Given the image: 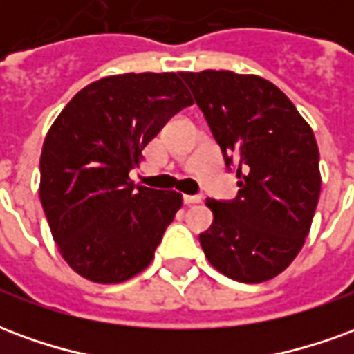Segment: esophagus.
<instances>
[{
    "instance_id": "1",
    "label": "esophagus",
    "mask_w": 354,
    "mask_h": 354,
    "mask_svg": "<svg viewBox=\"0 0 354 354\" xmlns=\"http://www.w3.org/2000/svg\"><path fill=\"white\" fill-rule=\"evenodd\" d=\"M201 201H203L201 195H184L185 205H197V203H201Z\"/></svg>"
}]
</instances>
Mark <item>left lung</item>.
<instances>
[{
    "mask_svg": "<svg viewBox=\"0 0 354 354\" xmlns=\"http://www.w3.org/2000/svg\"><path fill=\"white\" fill-rule=\"evenodd\" d=\"M223 159L239 161V195L207 199L214 214L199 237L210 266L233 281H269L294 261L320 195L319 146L296 106L271 81L230 70L180 72Z\"/></svg>",
    "mask_w": 354,
    "mask_h": 354,
    "instance_id": "1",
    "label": "left lung"
}]
</instances>
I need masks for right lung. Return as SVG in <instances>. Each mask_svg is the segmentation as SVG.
<instances>
[{"mask_svg": "<svg viewBox=\"0 0 354 354\" xmlns=\"http://www.w3.org/2000/svg\"><path fill=\"white\" fill-rule=\"evenodd\" d=\"M174 72L119 73L81 88L50 124L39 159V199L58 252L98 284L142 273L182 193L132 184L142 149L193 98Z\"/></svg>", "mask_w": 354, "mask_h": 354, "instance_id": "right-lung-1", "label": "right lung"}]
</instances>
